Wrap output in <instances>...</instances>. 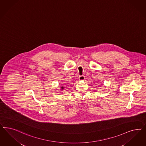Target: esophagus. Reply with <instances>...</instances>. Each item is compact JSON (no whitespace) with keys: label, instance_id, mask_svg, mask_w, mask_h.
Wrapping results in <instances>:
<instances>
[{"label":"esophagus","instance_id":"esophagus-1","mask_svg":"<svg viewBox=\"0 0 146 146\" xmlns=\"http://www.w3.org/2000/svg\"><path fill=\"white\" fill-rule=\"evenodd\" d=\"M85 79V77L84 76H80L78 77V80H84Z\"/></svg>","mask_w":146,"mask_h":146}]
</instances>
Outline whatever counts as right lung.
<instances>
[{
    "mask_svg": "<svg viewBox=\"0 0 146 146\" xmlns=\"http://www.w3.org/2000/svg\"><path fill=\"white\" fill-rule=\"evenodd\" d=\"M61 88H60V90H63L64 89V86H61L60 87Z\"/></svg>",
    "mask_w": 146,
    "mask_h": 146,
    "instance_id": "1",
    "label": "right lung"
}]
</instances>
